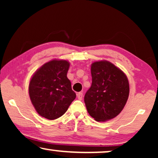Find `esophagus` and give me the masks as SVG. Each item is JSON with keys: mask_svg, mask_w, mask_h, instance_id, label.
Returning <instances> with one entry per match:
<instances>
[{"mask_svg": "<svg viewBox=\"0 0 158 158\" xmlns=\"http://www.w3.org/2000/svg\"><path fill=\"white\" fill-rule=\"evenodd\" d=\"M77 98L79 99V100H82V98H83V93H81V92L77 93Z\"/></svg>", "mask_w": 158, "mask_h": 158, "instance_id": "obj_1", "label": "esophagus"}]
</instances>
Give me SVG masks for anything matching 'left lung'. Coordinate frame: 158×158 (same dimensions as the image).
Here are the masks:
<instances>
[{"label": "left lung", "instance_id": "obj_1", "mask_svg": "<svg viewBox=\"0 0 158 158\" xmlns=\"http://www.w3.org/2000/svg\"><path fill=\"white\" fill-rule=\"evenodd\" d=\"M92 84L84 97L88 114L97 122H105L120 114L129 94L127 75L106 60L91 64Z\"/></svg>", "mask_w": 158, "mask_h": 158}]
</instances>
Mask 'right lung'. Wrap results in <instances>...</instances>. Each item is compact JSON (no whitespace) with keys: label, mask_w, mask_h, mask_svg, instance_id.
<instances>
[{"label":"right lung","mask_w":158,"mask_h":158,"mask_svg":"<svg viewBox=\"0 0 158 158\" xmlns=\"http://www.w3.org/2000/svg\"><path fill=\"white\" fill-rule=\"evenodd\" d=\"M70 62L53 60L43 64L30 81L29 94L36 111L49 120L60 117L76 97L67 73Z\"/></svg>","instance_id":"obj_1"}]
</instances>
